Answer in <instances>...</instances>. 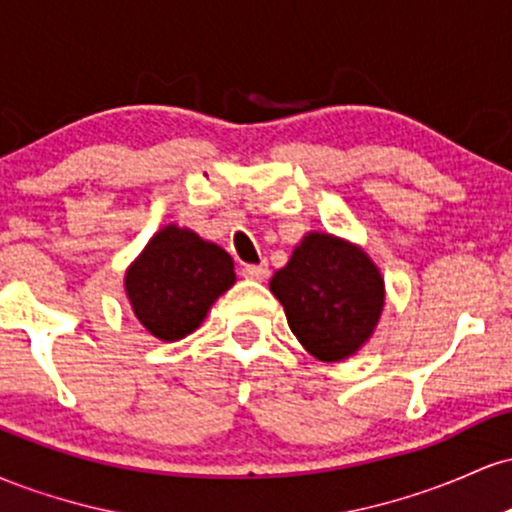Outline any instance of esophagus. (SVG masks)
Masks as SVG:
<instances>
[{"mask_svg": "<svg viewBox=\"0 0 512 512\" xmlns=\"http://www.w3.org/2000/svg\"><path fill=\"white\" fill-rule=\"evenodd\" d=\"M269 274V264L262 262V264H245L243 267V276L245 279H255V281H264Z\"/></svg>", "mask_w": 512, "mask_h": 512, "instance_id": "obj_1", "label": "esophagus"}]
</instances>
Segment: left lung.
<instances>
[{
  "label": "left lung",
  "instance_id": "obj_1",
  "mask_svg": "<svg viewBox=\"0 0 512 512\" xmlns=\"http://www.w3.org/2000/svg\"><path fill=\"white\" fill-rule=\"evenodd\" d=\"M269 289L305 351L327 363L354 356L385 305L380 269L358 245L330 233H308Z\"/></svg>",
  "mask_w": 512,
  "mask_h": 512
}]
</instances>
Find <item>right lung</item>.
<instances>
[{
  "label": "right lung",
  "mask_w": 512,
  "mask_h": 512,
  "mask_svg": "<svg viewBox=\"0 0 512 512\" xmlns=\"http://www.w3.org/2000/svg\"><path fill=\"white\" fill-rule=\"evenodd\" d=\"M233 284L231 255L175 223L146 243L125 274L134 315L161 342H178L195 332Z\"/></svg>",
  "instance_id": "obj_1"
}]
</instances>
